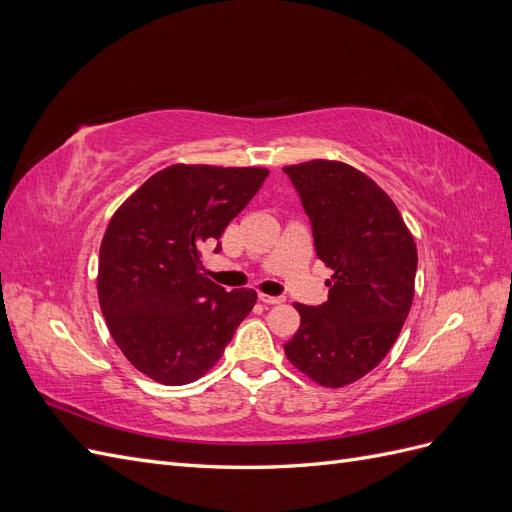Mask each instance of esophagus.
Instances as JSON below:
<instances>
[{
    "instance_id": "1",
    "label": "esophagus",
    "mask_w": 512,
    "mask_h": 512,
    "mask_svg": "<svg viewBox=\"0 0 512 512\" xmlns=\"http://www.w3.org/2000/svg\"><path fill=\"white\" fill-rule=\"evenodd\" d=\"M258 299L265 305H280L286 301L284 297H271V294H258Z\"/></svg>"
}]
</instances>
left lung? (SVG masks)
Instances as JSON below:
<instances>
[{
	"label": "left lung",
	"instance_id": "left-lung-1",
	"mask_svg": "<svg viewBox=\"0 0 512 512\" xmlns=\"http://www.w3.org/2000/svg\"><path fill=\"white\" fill-rule=\"evenodd\" d=\"M284 173L312 224L318 258L333 269L327 301L294 303L301 327L284 352L307 378L342 389L374 369L404 327L416 245L393 200L361 170L312 160Z\"/></svg>",
	"mask_w": 512,
	"mask_h": 512
}]
</instances>
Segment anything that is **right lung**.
<instances>
[{"mask_svg": "<svg viewBox=\"0 0 512 512\" xmlns=\"http://www.w3.org/2000/svg\"><path fill=\"white\" fill-rule=\"evenodd\" d=\"M267 175L254 166H168L108 222L98 265L100 307L119 350L151 380L166 386L198 380L252 312L254 290L226 292L200 273V245L222 237Z\"/></svg>", "mask_w": 512, "mask_h": 512, "instance_id": "add662e5", "label": "right lung"}]
</instances>
